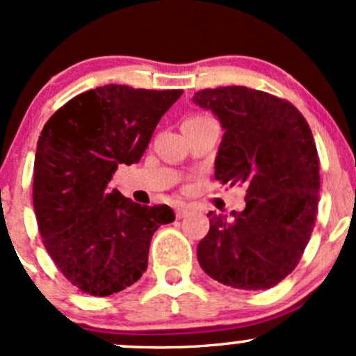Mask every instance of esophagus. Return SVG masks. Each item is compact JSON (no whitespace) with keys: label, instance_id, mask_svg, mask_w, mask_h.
<instances>
[{"label":"esophagus","instance_id":"34e87169","mask_svg":"<svg viewBox=\"0 0 356 356\" xmlns=\"http://www.w3.org/2000/svg\"><path fill=\"white\" fill-rule=\"evenodd\" d=\"M187 214H189V207H187V206H177V207H175V216H177V219L186 218Z\"/></svg>","mask_w":356,"mask_h":356}]
</instances>
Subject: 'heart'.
<instances>
[{
  "label": "heart",
  "mask_w": 356,
  "mask_h": 356,
  "mask_svg": "<svg viewBox=\"0 0 356 356\" xmlns=\"http://www.w3.org/2000/svg\"><path fill=\"white\" fill-rule=\"evenodd\" d=\"M202 117H206V115H194V117L187 118V120H195V118H202Z\"/></svg>",
  "instance_id": "heart-1"
}]
</instances>
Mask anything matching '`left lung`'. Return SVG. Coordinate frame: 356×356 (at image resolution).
I'll use <instances>...</instances> for the list:
<instances>
[{"mask_svg": "<svg viewBox=\"0 0 356 356\" xmlns=\"http://www.w3.org/2000/svg\"><path fill=\"white\" fill-rule=\"evenodd\" d=\"M194 102L226 130L216 179L246 187L243 212L232 219L209 212L199 264L231 288H273L298 266L316 222L320 157L312 129L295 105L261 90L206 88Z\"/></svg>", "mask_w": 356, "mask_h": 356, "instance_id": "left-lung-1", "label": "left lung"}]
</instances>
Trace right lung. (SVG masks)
Wrapping results in <instances>:
<instances>
[{"instance_id": "obj_1", "label": "right lung", "mask_w": 356, "mask_h": 356, "mask_svg": "<svg viewBox=\"0 0 356 356\" xmlns=\"http://www.w3.org/2000/svg\"><path fill=\"white\" fill-rule=\"evenodd\" d=\"M182 90L105 85L56 110L40 134L33 206L43 246L73 286L110 296L144 275L154 232L175 219L110 189L120 164H137Z\"/></svg>"}]
</instances>
